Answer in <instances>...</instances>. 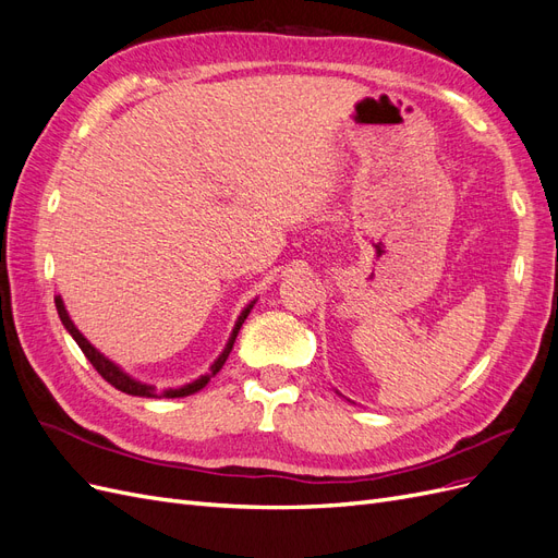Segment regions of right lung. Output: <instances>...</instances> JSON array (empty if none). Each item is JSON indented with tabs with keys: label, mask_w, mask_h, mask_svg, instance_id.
<instances>
[{
	"label": "right lung",
	"mask_w": 558,
	"mask_h": 558,
	"mask_svg": "<svg viewBox=\"0 0 558 558\" xmlns=\"http://www.w3.org/2000/svg\"><path fill=\"white\" fill-rule=\"evenodd\" d=\"M253 305H256V300H251L248 305L242 310V314L238 316V320H234V328H232V332H230V337H228V344H226V349H223L221 353H218V359L211 363L207 375H199V377H197L195 381H191V384H183V386H177V388H167V391L158 393L156 386H150V384H144V381H140V379L130 377L121 365H116L113 361H109L102 351H97V349L86 340V337H83V332L74 326V320L70 318V314H66V310H64L62 298L56 295V310H58V316H60V320H62V326L66 328V332H70V335L74 337L76 344L81 347L83 353H86V359L93 363V367L97 369V373L102 375L111 386H116L118 391H123V393H128V396H140V398H183V396L197 393L199 388H205V386L209 384V379H211V377L218 373V369L223 367V363L228 361L230 351H232V344H234V340H238V332H240L242 324L246 320L248 312L253 310Z\"/></svg>",
	"instance_id": "add662e5"
}]
</instances>
